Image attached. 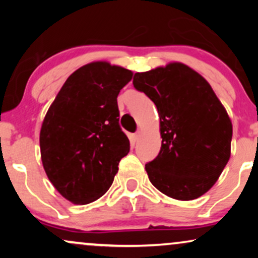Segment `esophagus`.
Returning <instances> with one entry per match:
<instances>
[{
    "label": "esophagus",
    "instance_id": "34e87169",
    "mask_svg": "<svg viewBox=\"0 0 258 258\" xmlns=\"http://www.w3.org/2000/svg\"><path fill=\"white\" fill-rule=\"evenodd\" d=\"M141 136H142L141 131H137V132L135 133V135H133V138H135V141H138V139L141 138Z\"/></svg>",
    "mask_w": 258,
    "mask_h": 258
}]
</instances>
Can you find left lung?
Instances as JSON below:
<instances>
[{
  "mask_svg": "<svg viewBox=\"0 0 258 258\" xmlns=\"http://www.w3.org/2000/svg\"><path fill=\"white\" fill-rule=\"evenodd\" d=\"M136 90L158 109L161 149L146 165L152 184L177 200H194L217 182L230 158L233 126L214 90L182 63L136 73Z\"/></svg>",
  "mask_w": 258,
  "mask_h": 258,
  "instance_id": "8db88e82",
  "label": "left lung"
}]
</instances>
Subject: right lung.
<instances>
[{"label": "right lung", "instance_id": "add662e5", "mask_svg": "<svg viewBox=\"0 0 258 258\" xmlns=\"http://www.w3.org/2000/svg\"><path fill=\"white\" fill-rule=\"evenodd\" d=\"M133 73L108 61H92L68 78L44 116L41 160L61 197L78 205L110 188L130 141L119 125L117 96Z\"/></svg>", "mask_w": 258, "mask_h": 258}]
</instances>
